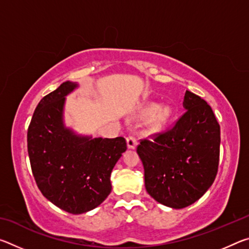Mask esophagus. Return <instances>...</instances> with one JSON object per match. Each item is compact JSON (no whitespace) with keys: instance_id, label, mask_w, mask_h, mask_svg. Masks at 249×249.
Here are the masks:
<instances>
[{"instance_id":"obj_1","label":"esophagus","mask_w":249,"mask_h":249,"mask_svg":"<svg viewBox=\"0 0 249 249\" xmlns=\"http://www.w3.org/2000/svg\"><path fill=\"white\" fill-rule=\"evenodd\" d=\"M126 141H127L128 148H130V149L136 148V146H137V138H136V136H135V135L129 134L128 136H127V138H126Z\"/></svg>"}]
</instances>
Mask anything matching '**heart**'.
Returning <instances> with one entry per match:
<instances>
[{
  "label": "heart",
  "instance_id": "1",
  "mask_svg": "<svg viewBox=\"0 0 249 249\" xmlns=\"http://www.w3.org/2000/svg\"><path fill=\"white\" fill-rule=\"evenodd\" d=\"M156 109L155 111L154 109ZM154 112L153 116H151V120H150V125L151 127L154 129H157L160 128L161 126L165 125L168 121H169L170 116L172 114V111L169 107H167V105H163V107H159L156 108V105H150L149 107H147L144 113H142V115L144 116H148L149 114H151L153 111Z\"/></svg>",
  "mask_w": 249,
  "mask_h": 249
}]
</instances>
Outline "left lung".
Masks as SVG:
<instances>
[{
  "label": "left lung",
  "mask_w": 249,
  "mask_h": 249,
  "mask_svg": "<svg viewBox=\"0 0 249 249\" xmlns=\"http://www.w3.org/2000/svg\"><path fill=\"white\" fill-rule=\"evenodd\" d=\"M184 113L174 126L141 140L137 154L151 197L183 209L195 203L215 179L220 160V124L210 105L185 91Z\"/></svg>",
  "instance_id": "8db88e82"
}]
</instances>
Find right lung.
Returning a JSON list of instances; mask_svg holds the SVG:
<instances>
[{
  "label": "right lung",
  "instance_id": "obj_1",
  "mask_svg": "<svg viewBox=\"0 0 249 249\" xmlns=\"http://www.w3.org/2000/svg\"><path fill=\"white\" fill-rule=\"evenodd\" d=\"M77 84L64 82L44 96L27 130L36 184L45 197L72 214L93 210L111 193V172L127 149L124 137H79L62 124L65 96Z\"/></svg>",
  "mask_w": 249,
  "mask_h": 249
}]
</instances>
